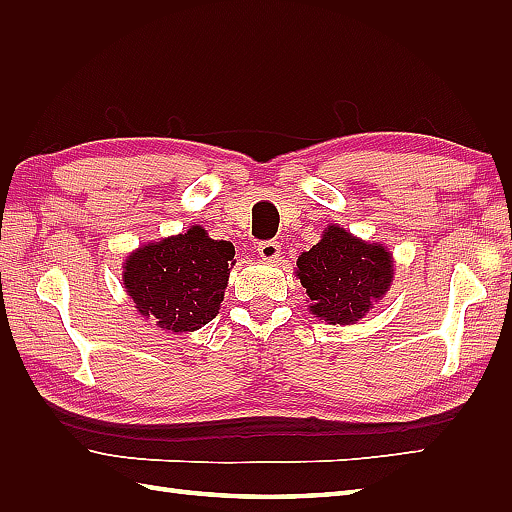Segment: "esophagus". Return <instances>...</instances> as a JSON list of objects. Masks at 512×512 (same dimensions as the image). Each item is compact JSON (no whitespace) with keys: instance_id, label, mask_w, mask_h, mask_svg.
<instances>
[{"instance_id":"1","label":"esophagus","mask_w":512,"mask_h":512,"mask_svg":"<svg viewBox=\"0 0 512 512\" xmlns=\"http://www.w3.org/2000/svg\"><path fill=\"white\" fill-rule=\"evenodd\" d=\"M258 254H260V258H262V260L273 262V260L280 258V254H282V245L277 243V241H262V243L258 245Z\"/></svg>"}]
</instances>
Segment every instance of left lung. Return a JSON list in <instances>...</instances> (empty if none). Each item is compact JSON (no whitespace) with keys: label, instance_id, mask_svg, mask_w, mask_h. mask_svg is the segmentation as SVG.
<instances>
[{"label":"left lung","instance_id":"1","mask_svg":"<svg viewBox=\"0 0 512 512\" xmlns=\"http://www.w3.org/2000/svg\"><path fill=\"white\" fill-rule=\"evenodd\" d=\"M294 273L305 288L309 314L329 324H356L389 292L395 260L384 243L329 224L312 250L301 252Z\"/></svg>","mask_w":512,"mask_h":512}]
</instances>
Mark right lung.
Wrapping results in <instances>:
<instances>
[{
  "mask_svg": "<svg viewBox=\"0 0 512 512\" xmlns=\"http://www.w3.org/2000/svg\"><path fill=\"white\" fill-rule=\"evenodd\" d=\"M235 247L203 226L149 241L123 260L121 282L136 312L160 331L190 333L220 314Z\"/></svg>",
  "mask_w": 512,
  "mask_h": 512,
  "instance_id": "right-lung-1",
  "label": "right lung"
}]
</instances>
